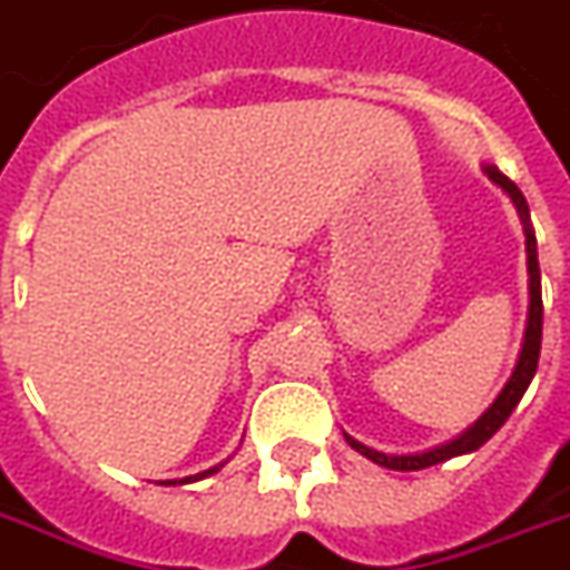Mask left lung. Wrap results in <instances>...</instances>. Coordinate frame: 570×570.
Wrapping results in <instances>:
<instances>
[{
    "mask_svg": "<svg viewBox=\"0 0 570 570\" xmlns=\"http://www.w3.org/2000/svg\"><path fill=\"white\" fill-rule=\"evenodd\" d=\"M482 171L488 178L497 184V187L505 193V196L514 202L520 216V225H523V235H527V271H529V315H527V333H523V347H520L518 365H514V372H511L509 383L502 386V392L493 399V404L484 410L482 416L475 419L473 425L461 431L452 440H445V443L434 445V449H425V452H410V454H386L377 452L372 445L360 443L351 434H345L347 445L356 449L360 454H365L368 461L374 464L386 466V470H401V473H410V470H425V466L443 464L449 458H461V454H470L475 449H482L488 440H491L502 425H505V419L511 416V410L518 407L520 399H523V392L535 377L538 368V354H541V324H544V303H541V271H538V246H535V232H532V219H529V205L523 193L518 189L514 180H509L502 175L497 166L491 163H482Z\"/></svg>",
    "mask_w": 570,
    "mask_h": 570,
    "instance_id": "1",
    "label": "left lung"
}]
</instances>
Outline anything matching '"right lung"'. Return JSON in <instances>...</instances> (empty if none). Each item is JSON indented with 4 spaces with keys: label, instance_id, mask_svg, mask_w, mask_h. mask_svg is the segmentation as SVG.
<instances>
[{
    "label": "right lung",
    "instance_id": "add662e5",
    "mask_svg": "<svg viewBox=\"0 0 570 570\" xmlns=\"http://www.w3.org/2000/svg\"><path fill=\"white\" fill-rule=\"evenodd\" d=\"M223 466H225V461H223V464H216V466H210V470H205V473L187 475V479H171V482H160V484H189V482H198V479H207V475H214V473H219V470H223Z\"/></svg>",
    "mask_w": 570,
    "mask_h": 570
}]
</instances>
